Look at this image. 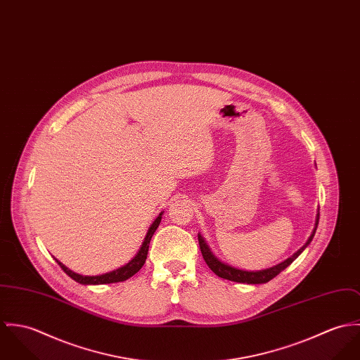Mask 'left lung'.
<instances>
[{
	"label": "left lung",
	"mask_w": 360,
	"mask_h": 360,
	"mask_svg": "<svg viewBox=\"0 0 360 360\" xmlns=\"http://www.w3.org/2000/svg\"><path fill=\"white\" fill-rule=\"evenodd\" d=\"M319 224V208H318V214H316V221H315V228L309 236V239L307 240V243L298 250L295 251L291 257H288L287 259H284L283 262H280L275 266L266 268V269H261V271H245V269H240L236 268L228 262H224L222 259H219L210 248L207 240L202 238V235L199 233V244L202 258L205 261V264L208 265V268L219 278L226 280H232L236 283H245V284H262V283H268L269 280L276 278L281 271H284L290 264H292V261H295L298 258V255L309 245V243L314 239L316 228Z\"/></svg>",
	"instance_id": "1"
}]
</instances>
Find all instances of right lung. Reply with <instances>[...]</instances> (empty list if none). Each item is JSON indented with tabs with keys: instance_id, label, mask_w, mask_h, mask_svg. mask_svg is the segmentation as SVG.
<instances>
[{
	"instance_id": "1",
	"label": "right lung",
	"mask_w": 360,
	"mask_h": 360,
	"mask_svg": "<svg viewBox=\"0 0 360 360\" xmlns=\"http://www.w3.org/2000/svg\"><path fill=\"white\" fill-rule=\"evenodd\" d=\"M162 212L161 211L159 214V217L153 221V224L149 226L148 229V233L145 236V239L142 241V245L141 248L138 250L136 255L125 265H122L120 268L115 269V271H110V272H106V274H102V275H96V276H84L80 274H76L73 272L72 269H69L66 265H63L60 261H58L55 258V261L59 264V266L65 271L66 275H69L73 280H76L77 283L80 284H109V283H117V281H124V280L129 279L131 276H134L136 272H139V269L143 266L145 261H146V257H148V251H149V244H150V240L153 238L156 229L159 228L160 225L161 218H162Z\"/></svg>"
}]
</instances>
